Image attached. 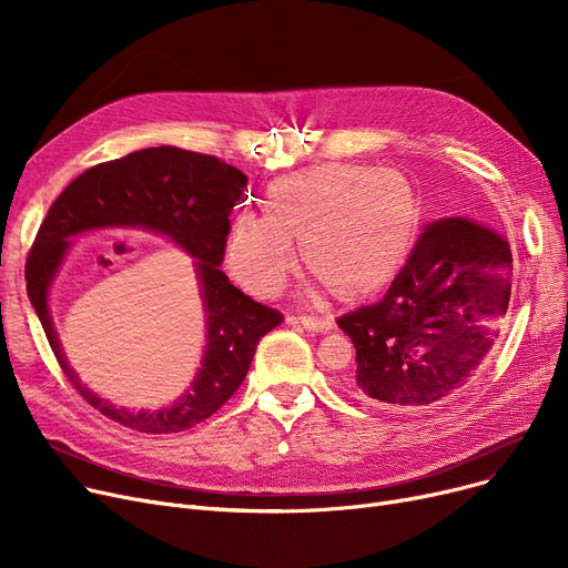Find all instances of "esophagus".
<instances>
[{
    "mask_svg": "<svg viewBox=\"0 0 568 568\" xmlns=\"http://www.w3.org/2000/svg\"><path fill=\"white\" fill-rule=\"evenodd\" d=\"M300 322L306 326V329H313V332H329L332 329V322L324 317H317V315H300Z\"/></svg>",
    "mask_w": 568,
    "mask_h": 568,
    "instance_id": "34e87169",
    "label": "esophagus"
}]
</instances>
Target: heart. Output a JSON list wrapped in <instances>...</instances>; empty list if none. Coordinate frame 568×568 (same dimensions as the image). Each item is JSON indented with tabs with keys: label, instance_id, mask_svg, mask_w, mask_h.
Masks as SVG:
<instances>
[{
	"label": "heart",
	"instance_id": "obj_1",
	"mask_svg": "<svg viewBox=\"0 0 568 568\" xmlns=\"http://www.w3.org/2000/svg\"><path fill=\"white\" fill-rule=\"evenodd\" d=\"M266 216L236 214L225 255L236 281L274 296L302 262L338 302L379 292L407 260L424 206L409 176L394 168L324 163L268 184Z\"/></svg>",
	"mask_w": 568,
	"mask_h": 568
}]
</instances>
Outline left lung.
<instances>
[{
    "mask_svg": "<svg viewBox=\"0 0 568 568\" xmlns=\"http://www.w3.org/2000/svg\"><path fill=\"white\" fill-rule=\"evenodd\" d=\"M506 236L469 216L428 223L379 302L336 322L356 349L347 389L366 403L419 412L481 375L511 300Z\"/></svg>",
    "mask_w": 568,
    "mask_h": 568,
    "instance_id": "1",
    "label": "left lung"
}]
</instances>
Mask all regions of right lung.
<instances>
[{"instance_id":"obj_1","label":"right lung","mask_w":568,"mask_h":568,"mask_svg":"<svg viewBox=\"0 0 568 568\" xmlns=\"http://www.w3.org/2000/svg\"><path fill=\"white\" fill-rule=\"evenodd\" d=\"M248 179L225 161L176 146H152L89 168L64 189L41 223L29 251L24 278L45 338L75 392L108 419L140 433H179L209 419L242 386L255 347L283 315L236 290L219 264L225 255L232 206ZM133 224L170 233L199 257L207 308V352L192 392L170 410L126 413L82 387L68 368L47 313V287L71 233L92 226Z\"/></svg>"}]
</instances>
